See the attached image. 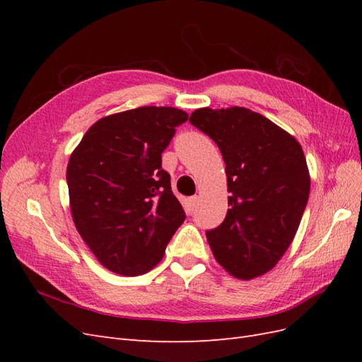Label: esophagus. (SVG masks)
<instances>
[{"label": "esophagus", "instance_id": "34e87169", "mask_svg": "<svg viewBox=\"0 0 362 362\" xmlns=\"http://www.w3.org/2000/svg\"><path fill=\"white\" fill-rule=\"evenodd\" d=\"M198 202H199V196H192V198L189 199V205L192 208V211L194 210L196 205H198Z\"/></svg>", "mask_w": 362, "mask_h": 362}]
</instances>
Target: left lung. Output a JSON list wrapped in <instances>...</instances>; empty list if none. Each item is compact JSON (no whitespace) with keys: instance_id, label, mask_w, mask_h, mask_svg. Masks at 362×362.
<instances>
[{"instance_id":"obj_1","label":"left lung","mask_w":362,"mask_h":362,"mask_svg":"<svg viewBox=\"0 0 362 362\" xmlns=\"http://www.w3.org/2000/svg\"><path fill=\"white\" fill-rule=\"evenodd\" d=\"M190 124L221 149L231 193L225 221L206 231L208 243L233 276H259L286 254L308 202L311 181L302 146L245 107L199 108Z\"/></svg>"}]
</instances>
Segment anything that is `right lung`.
<instances>
[{
  "label": "right lung",
  "instance_id": "obj_1",
  "mask_svg": "<svg viewBox=\"0 0 362 362\" xmlns=\"http://www.w3.org/2000/svg\"><path fill=\"white\" fill-rule=\"evenodd\" d=\"M187 119L178 108L139 107L98 120L72 152L66 181L74 223L108 270L144 275L184 222L161 152Z\"/></svg>",
  "mask_w": 362,
  "mask_h": 362
}]
</instances>
